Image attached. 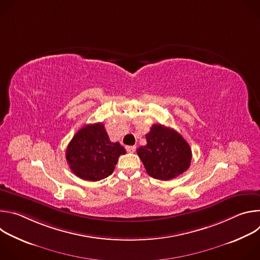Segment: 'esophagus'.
I'll return each instance as SVG.
<instances>
[{"instance_id": "obj_1", "label": "esophagus", "mask_w": 260, "mask_h": 260, "mask_svg": "<svg viewBox=\"0 0 260 260\" xmlns=\"http://www.w3.org/2000/svg\"><path fill=\"white\" fill-rule=\"evenodd\" d=\"M125 149H126V151L129 152V153H134V152L136 151V149H137V147H136V146H126Z\"/></svg>"}]
</instances>
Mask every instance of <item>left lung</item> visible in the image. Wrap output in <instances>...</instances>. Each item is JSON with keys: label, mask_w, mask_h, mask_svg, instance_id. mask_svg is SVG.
I'll return each instance as SVG.
<instances>
[{"label": "left lung", "mask_w": 260, "mask_h": 260, "mask_svg": "<svg viewBox=\"0 0 260 260\" xmlns=\"http://www.w3.org/2000/svg\"><path fill=\"white\" fill-rule=\"evenodd\" d=\"M147 144L137 149L148 175L167 181L181 175L190 166L191 148L175 129L153 124L146 135Z\"/></svg>", "instance_id": "1"}]
</instances>
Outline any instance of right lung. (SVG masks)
Here are the masks:
<instances>
[{
	"mask_svg": "<svg viewBox=\"0 0 260 260\" xmlns=\"http://www.w3.org/2000/svg\"><path fill=\"white\" fill-rule=\"evenodd\" d=\"M125 153L118 143H112L102 122L84 125L68 145L66 158L77 177L100 181L113 173L118 157Z\"/></svg>",
	"mask_w": 260,
	"mask_h": 260,
	"instance_id": "right-lung-1",
	"label": "right lung"
}]
</instances>
